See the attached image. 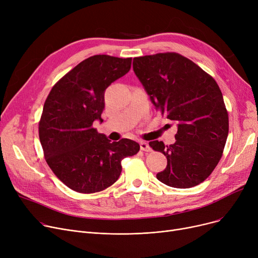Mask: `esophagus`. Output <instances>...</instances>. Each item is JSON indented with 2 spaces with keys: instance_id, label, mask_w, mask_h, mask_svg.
<instances>
[{
  "instance_id": "obj_1",
  "label": "esophagus",
  "mask_w": 258,
  "mask_h": 258,
  "mask_svg": "<svg viewBox=\"0 0 258 258\" xmlns=\"http://www.w3.org/2000/svg\"><path fill=\"white\" fill-rule=\"evenodd\" d=\"M140 148H141V151H143V152H151L152 151V148L150 147V145H148V143L145 142V141L140 142Z\"/></svg>"
}]
</instances>
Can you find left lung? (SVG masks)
<instances>
[{"mask_svg":"<svg viewBox=\"0 0 258 258\" xmlns=\"http://www.w3.org/2000/svg\"><path fill=\"white\" fill-rule=\"evenodd\" d=\"M133 69L156 110L178 125L173 144L150 142L167 158L157 179L174 188L204 182L222 158L229 132L220 87L197 63L175 52L135 57Z\"/></svg>","mask_w":258,"mask_h":258,"instance_id":"left-lung-1","label":"left lung"}]
</instances>
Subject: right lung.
<instances>
[{"instance_id": "add662e5", "label": "right lung", "mask_w": 258, "mask_h": 258, "mask_svg": "<svg viewBox=\"0 0 258 258\" xmlns=\"http://www.w3.org/2000/svg\"><path fill=\"white\" fill-rule=\"evenodd\" d=\"M131 64V57L91 56L62 76L45 101L38 123L44 156L54 174L74 191L104 190L118 180L121 161L140 150L137 142H111L93 127L95 120L102 122L105 89Z\"/></svg>"}]
</instances>
